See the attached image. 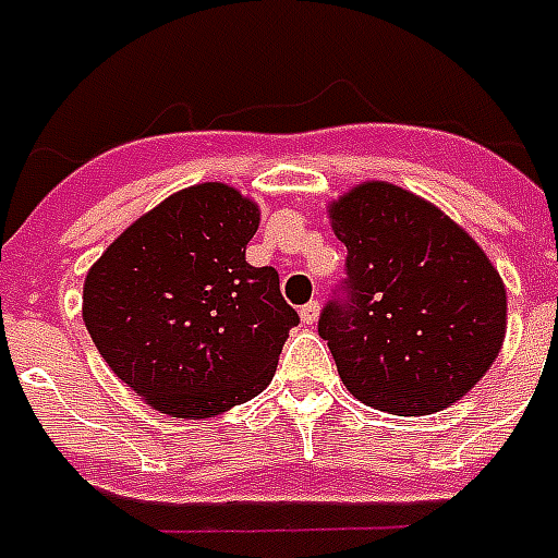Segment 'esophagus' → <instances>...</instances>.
Listing matches in <instances>:
<instances>
[{"instance_id":"1","label":"esophagus","mask_w":558,"mask_h":558,"mask_svg":"<svg viewBox=\"0 0 558 558\" xmlns=\"http://www.w3.org/2000/svg\"><path fill=\"white\" fill-rule=\"evenodd\" d=\"M318 315H320V303L318 301H310L306 306H301V320L306 326L315 324V320H318Z\"/></svg>"}]
</instances>
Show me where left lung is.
I'll return each instance as SVG.
<instances>
[{
    "mask_svg": "<svg viewBox=\"0 0 558 558\" xmlns=\"http://www.w3.org/2000/svg\"><path fill=\"white\" fill-rule=\"evenodd\" d=\"M326 211L347 246L350 303H329L318 332L343 387L389 415L461 401L505 343L499 269L456 220L401 185L366 180Z\"/></svg>",
    "mask_w": 558,
    "mask_h": 558,
    "instance_id": "1",
    "label": "left lung"
}]
</instances>
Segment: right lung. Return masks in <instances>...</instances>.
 I'll return each instance as SVG.
<instances>
[{
	"label": "right lung",
	"instance_id": "right-lung-1",
	"mask_svg": "<svg viewBox=\"0 0 558 558\" xmlns=\"http://www.w3.org/2000/svg\"><path fill=\"white\" fill-rule=\"evenodd\" d=\"M260 208L226 183L180 189L88 269L83 320L111 373L171 418H215L275 375L298 312L246 264Z\"/></svg>",
	"mask_w": 558,
	"mask_h": 558
}]
</instances>
